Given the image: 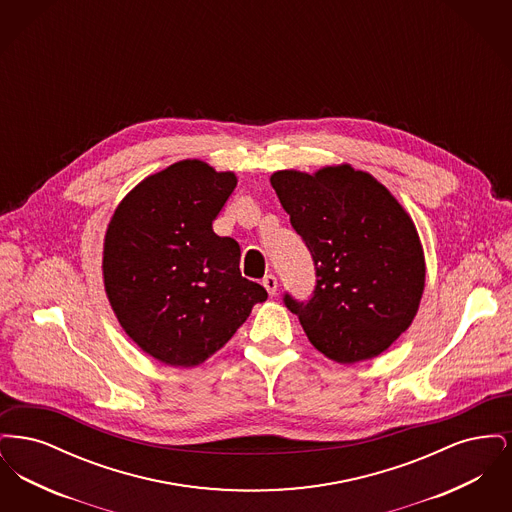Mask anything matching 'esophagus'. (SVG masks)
I'll use <instances>...</instances> for the list:
<instances>
[{
  "instance_id": "1",
  "label": "esophagus",
  "mask_w": 512,
  "mask_h": 512,
  "mask_svg": "<svg viewBox=\"0 0 512 512\" xmlns=\"http://www.w3.org/2000/svg\"><path fill=\"white\" fill-rule=\"evenodd\" d=\"M263 286H265V290H267L268 295H274L276 290H278V280H276V276L274 274H268L263 278Z\"/></svg>"
}]
</instances>
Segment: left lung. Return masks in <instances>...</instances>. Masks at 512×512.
<instances>
[{
  "label": "left lung",
  "mask_w": 512,
  "mask_h": 512,
  "mask_svg": "<svg viewBox=\"0 0 512 512\" xmlns=\"http://www.w3.org/2000/svg\"><path fill=\"white\" fill-rule=\"evenodd\" d=\"M270 184L309 247L317 286L284 303L322 355L355 365L384 353L418 313L426 261L411 215L370 172L347 163L276 171Z\"/></svg>",
  "instance_id": "8db88e82"
}]
</instances>
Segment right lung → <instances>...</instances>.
<instances>
[{
	"mask_svg": "<svg viewBox=\"0 0 512 512\" xmlns=\"http://www.w3.org/2000/svg\"><path fill=\"white\" fill-rule=\"evenodd\" d=\"M236 184L232 171L184 159L134 186L107 224V299L126 336L163 365L205 363L267 299L242 276L238 242L213 232Z\"/></svg>",
	"mask_w": 512,
	"mask_h": 512,
	"instance_id": "obj_1",
	"label": "right lung"
}]
</instances>
